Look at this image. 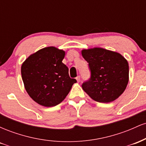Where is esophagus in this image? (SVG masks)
I'll use <instances>...</instances> for the list:
<instances>
[{"mask_svg": "<svg viewBox=\"0 0 146 146\" xmlns=\"http://www.w3.org/2000/svg\"><path fill=\"white\" fill-rule=\"evenodd\" d=\"M76 80H77V81H78V82H80V75H78V76L77 77Z\"/></svg>", "mask_w": 146, "mask_h": 146, "instance_id": "esophagus-1", "label": "esophagus"}]
</instances>
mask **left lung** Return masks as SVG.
I'll return each mask as SVG.
<instances>
[{
	"label": "left lung",
	"mask_w": 146,
	"mask_h": 146,
	"mask_svg": "<svg viewBox=\"0 0 146 146\" xmlns=\"http://www.w3.org/2000/svg\"><path fill=\"white\" fill-rule=\"evenodd\" d=\"M82 55L88 63L90 76L82 84L95 101L108 103L123 93L128 82L129 66L119 53L102 48L84 49Z\"/></svg>",
	"instance_id": "obj_1"
}]
</instances>
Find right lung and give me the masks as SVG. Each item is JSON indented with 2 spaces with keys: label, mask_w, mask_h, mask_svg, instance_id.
Segmentation results:
<instances>
[{
  "label": "right lung",
  "mask_w": 146,
  "mask_h": 146,
  "mask_svg": "<svg viewBox=\"0 0 146 146\" xmlns=\"http://www.w3.org/2000/svg\"><path fill=\"white\" fill-rule=\"evenodd\" d=\"M65 52L53 46L39 50L31 55L21 66L25 89L31 98L43 106L59 104L77 82L68 74L62 60Z\"/></svg>",
  "instance_id": "obj_1"
}]
</instances>
